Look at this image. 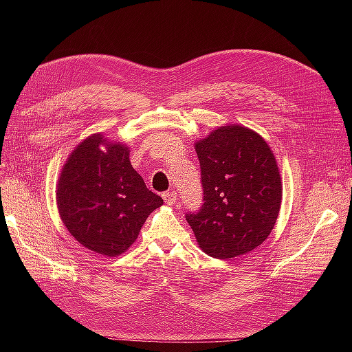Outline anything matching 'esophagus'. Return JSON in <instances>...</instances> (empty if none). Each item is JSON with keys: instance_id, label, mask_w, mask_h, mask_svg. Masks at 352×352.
Segmentation results:
<instances>
[{"instance_id": "1", "label": "esophagus", "mask_w": 352, "mask_h": 352, "mask_svg": "<svg viewBox=\"0 0 352 352\" xmlns=\"http://www.w3.org/2000/svg\"><path fill=\"white\" fill-rule=\"evenodd\" d=\"M163 199L167 202V204H176L177 194L175 190H167V192H163Z\"/></svg>"}]
</instances>
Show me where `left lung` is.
<instances>
[{"mask_svg": "<svg viewBox=\"0 0 352 352\" xmlns=\"http://www.w3.org/2000/svg\"><path fill=\"white\" fill-rule=\"evenodd\" d=\"M202 206L185 217L198 245L214 258H233L270 235L282 202L276 158L263 138L247 127H219L195 144Z\"/></svg>", "mask_w": 352, "mask_h": 352, "instance_id": "1", "label": "left lung"}]
</instances>
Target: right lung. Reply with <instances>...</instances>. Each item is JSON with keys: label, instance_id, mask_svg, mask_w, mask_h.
<instances>
[{"label": "right lung", "instance_id": "right-lung-1", "mask_svg": "<svg viewBox=\"0 0 352 352\" xmlns=\"http://www.w3.org/2000/svg\"><path fill=\"white\" fill-rule=\"evenodd\" d=\"M104 143V153L99 145ZM60 217L91 251L117 257L136 241L163 198L146 188L129 162V148L101 135L85 140L63 167L57 188Z\"/></svg>", "mask_w": 352, "mask_h": 352}]
</instances>
